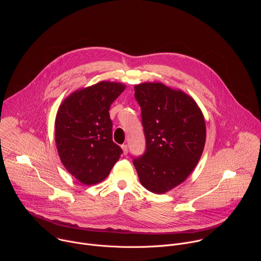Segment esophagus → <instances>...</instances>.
<instances>
[{
  "instance_id": "esophagus-1",
  "label": "esophagus",
  "mask_w": 261,
  "mask_h": 261,
  "mask_svg": "<svg viewBox=\"0 0 261 261\" xmlns=\"http://www.w3.org/2000/svg\"><path fill=\"white\" fill-rule=\"evenodd\" d=\"M122 150H123V154L127 155L128 154V145L127 144H123L122 145Z\"/></svg>"
}]
</instances>
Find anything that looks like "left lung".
I'll list each match as a JSON object with an SVG mask.
<instances>
[{"mask_svg": "<svg viewBox=\"0 0 261 261\" xmlns=\"http://www.w3.org/2000/svg\"><path fill=\"white\" fill-rule=\"evenodd\" d=\"M134 91L145 152L133 164L143 187L162 194L181 184L197 165L206 137L204 118L194 99L180 90L143 83Z\"/></svg>", "mask_w": 261, "mask_h": 261, "instance_id": "left-lung-1", "label": "left lung"}]
</instances>
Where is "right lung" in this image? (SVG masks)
I'll list each match as a JSON object with an SVG mask.
<instances>
[{"instance_id":"obj_1","label":"right lung","mask_w":261,"mask_h":261,"mask_svg":"<svg viewBox=\"0 0 261 261\" xmlns=\"http://www.w3.org/2000/svg\"><path fill=\"white\" fill-rule=\"evenodd\" d=\"M125 88L120 83L100 82L73 92L59 107L55 138L60 159L85 185L105 179L123 153L113 141L108 111Z\"/></svg>"}]
</instances>
